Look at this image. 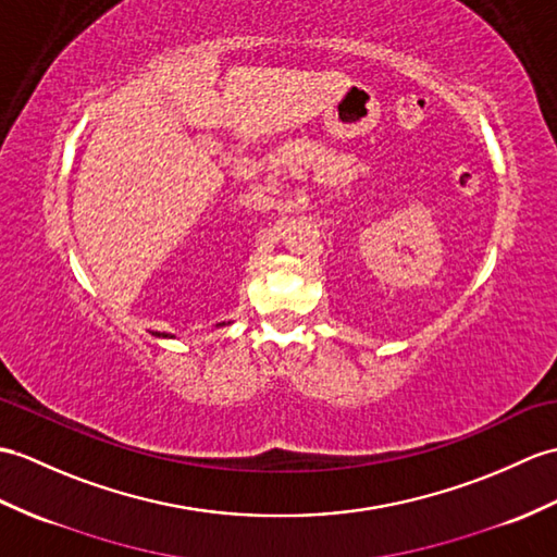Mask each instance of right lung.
<instances>
[{"label": "right lung", "instance_id": "right-lung-1", "mask_svg": "<svg viewBox=\"0 0 557 557\" xmlns=\"http://www.w3.org/2000/svg\"><path fill=\"white\" fill-rule=\"evenodd\" d=\"M157 337H163V339H165V337H168V334H157Z\"/></svg>", "mask_w": 557, "mask_h": 557}]
</instances>
